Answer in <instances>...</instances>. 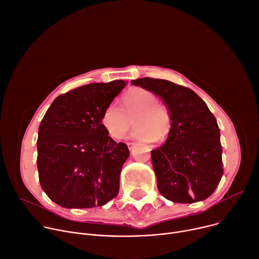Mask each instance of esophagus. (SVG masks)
<instances>
[{"mask_svg": "<svg viewBox=\"0 0 259 259\" xmlns=\"http://www.w3.org/2000/svg\"><path fill=\"white\" fill-rule=\"evenodd\" d=\"M127 146H128V148H129V150H132L133 148H134V146H135V144L134 143H127Z\"/></svg>", "mask_w": 259, "mask_h": 259, "instance_id": "34e87169", "label": "esophagus"}]
</instances>
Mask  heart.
Masks as SVG:
<instances>
[{"label":"heart","mask_w":259,"mask_h":259,"mask_svg":"<svg viewBox=\"0 0 259 259\" xmlns=\"http://www.w3.org/2000/svg\"><path fill=\"white\" fill-rule=\"evenodd\" d=\"M133 139L141 142H162L171 129L168 108L157 102L152 92L134 88L122 97V108L109 104L101 115V126L114 140H122L131 127Z\"/></svg>","instance_id":"b5f03b06"}]
</instances>
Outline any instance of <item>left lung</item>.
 <instances>
[{
  "mask_svg": "<svg viewBox=\"0 0 259 259\" xmlns=\"http://www.w3.org/2000/svg\"><path fill=\"white\" fill-rule=\"evenodd\" d=\"M159 96L170 112L171 129L163 146L151 151L159 193L176 203L210 197L223 176L220 128L206 103L191 89L167 80H131Z\"/></svg>",
  "mask_w": 259,
  "mask_h": 259,
  "instance_id": "8db88e82",
  "label": "left lung"
}]
</instances>
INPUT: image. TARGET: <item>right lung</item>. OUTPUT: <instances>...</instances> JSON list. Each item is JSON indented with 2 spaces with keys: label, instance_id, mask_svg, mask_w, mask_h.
Instances as JSON below:
<instances>
[{
  "label": "right lung",
  "instance_id": "obj_1",
  "mask_svg": "<svg viewBox=\"0 0 259 259\" xmlns=\"http://www.w3.org/2000/svg\"><path fill=\"white\" fill-rule=\"evenodd\" d=\"M126 85L90 83L58 96L38 129L37 168L47 196L65 208L103 206L119 191L129 156L101 126V115Z\"/></svg>",
  "mask_w": 259,
  "mask_h": 259
}]
</instances>
